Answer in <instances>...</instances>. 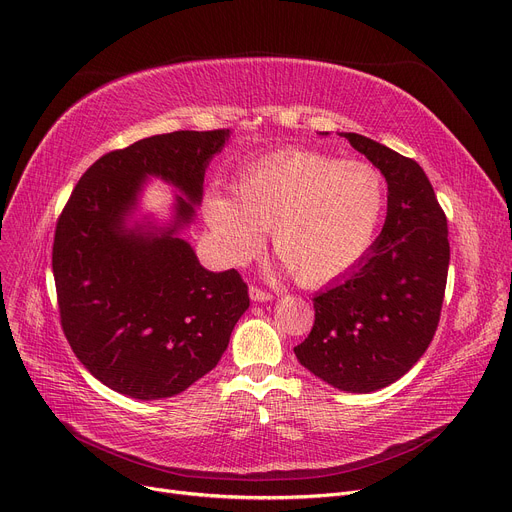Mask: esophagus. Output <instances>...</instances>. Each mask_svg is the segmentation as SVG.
I'll return each mask as SVG.
<instances>
[{
  "instance_id": "obj_1",
  "label": "esophagus",
  "mask_w": 512,
  "mask_h": 512,
  "mask_svg": "<svg viewBox=\"0 0 512 512\" xmlns=\"http://www.w3.org/2000/svg\"><path fill=\"white\" fill-rule=\"evenodd\" d=\"M249 294H251V298H253L255 302H265V300L274 298L269 292H265V290H261V288H257V286H251V288H249Z\"/></svg>"
}]
</instances>
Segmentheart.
<instances>
[{
	"mask_svg": "<svg viewBox=\"0 0 512 512\" xmlns=\"http://www.w3.org/2000/svg\"><path fill=\"white\" fill-rule=\"evenodd\" d=\"M234 195L206 199V220L226 257L249 259L269 230L288 274L315 286L342 276L370 247L385 210V179L370 162L282 150L249 164Z\"/></svg>",
	"mask_w": 512,
	"mask_h": 512,
	"instance_id": "b5f03b06",
	"label": "heart"
}]
</instances>
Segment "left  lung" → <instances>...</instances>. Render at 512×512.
<instances>
[{
  "label": "left lung",
  "instance_id": "left-lung-1",
  "mask_svg": "<svg viewBox=\"0 0 512 512\" xmlns=\"http://www.w3.org/2000/svg\"><path fill=\"white\" fill-rule=\"evenodd\" d=\"M387 179V218L370 253L313 298L315 323L294 348L325 383L383 389L428 350L449 274V226L422 166L358 133H342Z\"/></svg>",
  "mask_w": 512,
  "mask_h": 512
}]
</instances>
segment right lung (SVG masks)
Returning a JSON list of instances; mask_svg holds the SVG:
<instances>
[{
	"label": "right lung",
	"instance_id": "1",
	"mask_svg": "<svg viewBox=\"0 0 512 512\" xmlns=\"http://www.w3.org/2000/svg\"><path fill=\"white\" fill-rule=\"evenodd\" d=\"M230 131L152 135L100 156L55 226L53 276L61 329L76 358L117 393L173 397L208 374L249 309L236 269H203L175 232L191 222L203 173ZM148 174L177 184L178 222L160 237L125 231L122 216Z\"/></svg>",
	"mask_w": 512,
	"mask_h": 512
}]
</instances>
